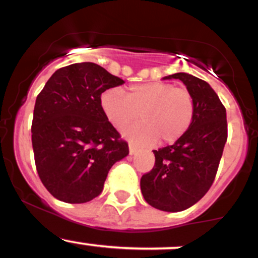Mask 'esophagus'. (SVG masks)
Masks as SVG:
<instances>
[{
	"label": "esophagus",
	"mask_w": 258,
	"mask_h": 258,
	"mask_svg": "<svg viewBox=\"0 0 258 258\" xmlns=\"http://www.w3.org/2000/svg\"><path fill=\"white\" fill-rule=\"evenodd\" d=\"M128 149H130V155H135V154L138 152L137 148H136L135 146H133L132 143H130V144H128Z\"/></svg>",
	"instance_id": "1"
}]
</instances>
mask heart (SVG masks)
I'll list each match as a JSON object with an SVG mask.
<instances>
[{"label":"heart","instance_id":"obj_1","mask_svg":"<svg viewBox=\"0 0 258 258\" xmlns=\"http://www.w3.org/2000/svg\"><path fill=\"white\" fill-rule=\"evenodd\" d=\"M106 119L115 128L122 130L138 119L142 122L123 131L141 146L174 143L188 132L194 120L195 103L191 93L170 82L132 85L127 94L119 88H109L100 97Z\"/></svg>","mask_w":258,"mask_h":258}]
</instances>
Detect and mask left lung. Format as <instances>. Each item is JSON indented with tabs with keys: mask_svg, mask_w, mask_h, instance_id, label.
Returning a JSON list of instances; mask_svg holds the SVG:
<instances>
[{
	"mask_svg": "<svg viewBox=\"0 0 258 258\" xmlns=\"http://www.w3.org/2000/svg\"><path fill=\"white\" fill-rule=\"evenodd\" d=\"M178 79L195 103L190 128L172 146L153 150L155 165L141 178V190L150 206L179 212L197 204L214 183L227 142L226 108L212 87L186 73L165 76Z\"/></svg>",
	"mask_w": 258,
	"mask_h": 258,
	"instance_id": "1",
	"label": "left lung"
}]
</instances>
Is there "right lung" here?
<instances>
[{
    "label": "right lung",
    "mask_w": 258,
    "mask_h": 258,
    "mask_svg": "<svg viewBox=\"0 0 258 258\" xmlns=\"http://www.w3.org/2000/svg\"><path fill=\"white\" fill-rule=\"evenodd\" d=\"M98 64L60 68L37 96L31 125L41 182L55 199L82 204L102 193L109 170L128 144L106 119L100 96L123 84Z\"/></svg>",
    "instance_id": "right-lung-1"
}]
</instances>
